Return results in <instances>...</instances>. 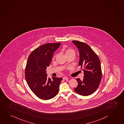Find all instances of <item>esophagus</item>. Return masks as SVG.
Returning a JSON list of instances; mask_svg holds the SVG:
<instances>
[{
  "label": "esophagus",
  "instance_id": "34e87169",
  "mask_svg": "<svg viewBox=\"0 0 124 124\" xmlns=\"http://www.w3.org/2000/svg\"><path fill=\"white\" fill-rule=\"evenodd\" d=\"M63 79L64 80H67L68 79V78L67 77H63Z\"/></svg>",
  "mask_w": 124,
  "mask_h": 124
}]
</instances>
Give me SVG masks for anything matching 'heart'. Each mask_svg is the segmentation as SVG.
<instances>
[{
	"label": "heart",
	"instance_id": "b5f03b06",
	"mask_svg": "<svg viewBox=\"0 0 124 124\" xmlns=\"http://www.w3.org/2000/svg\"><path fill=\"white\" fill-rule=\"evenodd\" d=\"M72 53H75V51L71 49V48H68L67 49L65 50V55H67L68 54H70Z\"/></svg>",
	"mask_w": 124,
	"mask_h": 124
}]
</instances>
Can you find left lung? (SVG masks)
<instances>
[{
    "instance_id": "1",
    "label": "left lung",
    "mask_w": 124,
    "mask_h": 124,
    "mask_svg": "<svg viewBox=\"0 0 124 124\" xmlns=\"http://www.w3.org/2000/svg\"><path fill=\"white\" fill-rule=\"evenodd\" d=\"M79 52V66L83 68L84 79L82 81L77 79L78 86L74 90L78 94L88 96L94 92L99 87L102 78L100 60L97 54L86 43L72 41Z\"/></svg>"
}]
</instances>
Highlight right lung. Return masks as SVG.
Masks as SVG:
<instances>
[{
	"label": "right lung",
	"mask_w": 124,
	"mask_h": 124,
	"mask_svg": "<svg viewBox=\"0 0 124 124\" xmlns=\"http://www.w3.org/2000/svg\"><path fill=\"white\" fill-rule=\"evenodd\" d=\"M60 45L61 43L45 44L34 50L28 57L25 79L30 89L40 99H52L59 92L62 78H47L46 70L49 66L54 52Z\"/></svg>",
	"instance_id": "obj_1"
}]
</instances>
